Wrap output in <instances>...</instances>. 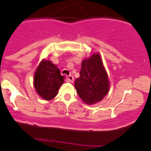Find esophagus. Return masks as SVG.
<instances>
[{"mask_svg":"<svg viewBox=\"0 0 151 151\" xmlns=\"http://www.w3.org/2000/svg\"><path fill=\"white\" fill-rule=\"evenodd\" d=\"M66 79H67V80L68 81V82H70V83L74 82V77H73L72 75L68 76V77H66Z\"/></svg>","mask_w":151,"mask_h":151,"instance_id":"obj_1","label":"esophagus"}]
</instances>
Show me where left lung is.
<instances>
[{"label": "left lung", "mask_w": 151, "mask_h": 151, "mask_svg": "<svg viewBox=\"0 0 151 151\" xmlns=\"http://www.w3.org/2000/svg\"><path fill=\"white\" fill-rule=\"evenodd\" d=\"M108 74L98 53L83 60L80 77L76 79L74 86L80 98L88 105L102 101L109 90Z\"/></svg>", "instance_id": "obj_1"}]
</instances>
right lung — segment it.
<instances>
[{
    "mask_svg": "<svg viewBox=\"0 0 151 151\" xmlns=\"http://www.w3.org/2000/svg\"><path fill=\"white\" fill-rule=\"evenodd\" d=\"M60 69L50 60H42L34 74L33 86L38 95L45 101L53 99L64 83Z\"/></svg>",
    "mask_w": 151,
    "mask_h": 151,
    "instance_id": "obj_1",
    "label": "right lung"
}]
</instances>
